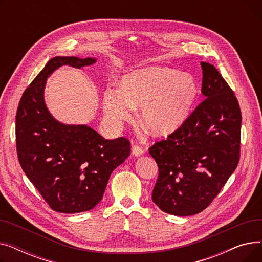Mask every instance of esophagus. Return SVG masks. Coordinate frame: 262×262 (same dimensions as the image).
Masks as SVG:
<instances>
[{"label": "esophagus", "mask_w": 262, "mask_h": 262, "mask_svg": "<svg viewBox=\"0 0 262 262\" xmlns=\"http://www.w3.org/2000/svg\"><path fill=\"white\" fill-rule=\"evenodd\" d=\"M144 153V148L139 144H134L133 145V155L135 156H140Z\"/></svg>", "instance_id": "esophagus-1"}]
</instances>
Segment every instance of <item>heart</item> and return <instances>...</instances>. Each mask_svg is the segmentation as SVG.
<instances>
[{
    "label": "heart",
    "instance_id": "b5f03b06",
    "mask_svg": "<svg viewBox=\"0 0 262 262\" xmlns=\"http://www.w3.org/2000/svg\"><path fill=\"white\" fill-rule=\"evenodd\" d=\"M198 93L196 81L190 74L150 67L127 75L122 88L107 89L103 108L107 119L119 125L132 115L134 106H142L141 118L146 127L154 134L166 135L186 121Z\"/></svg>",
    "mask_w": 262,
    "mask_h": 262
}]
</instances>
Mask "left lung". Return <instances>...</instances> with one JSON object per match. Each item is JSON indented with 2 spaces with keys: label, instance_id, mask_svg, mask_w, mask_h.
I'll use <instances>...</instances> for the list:
<instances>
[{
  "label": "left lung",
  "instance_id": "left-lung-1",
  "mask_svg": "<svg viewBox=\"0 0 262 262\" xmlns=\"http://www.w3.org/2000/svg\"><path fill=\"white\" fill-rule=\"evenodd\" d=\"M205 99L186 121L148 152L158 164L152 200L174 215L206 209L240 159L241 110L235 92L215 67L201 62Z\"/></svg>",
  "mask_w": 262,
  "mask_h": 262
}]
</instances>
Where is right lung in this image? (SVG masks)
<instances>
[{
	"label": "right lung",
	"mask_w": 262,
	"mask_h": 262,
	"mask_svg": "<svg viewBox=\"0 0 262 262\" xmlns=\"http://www.w3.org/2000/svg\"><path fill=\"white\" fill-rule=\"evenodd\" d=\"M93 58L54 57L25 89L16 115L20 166L50 207L62 213L92 209L102 199L109 176L130 154L125 137L105 140L86 125H64L45 104L48 76L58 67L85 68Z\"/></svg>",
	"instance_id": "add662e5"
}]
</instances>
